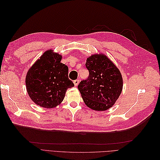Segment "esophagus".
<instances>
[{
	"label": "esophagus",
	"instance_id": "1",
	"mask_svg": "<svg viewBox=\"0 0 160 160\" xmlns=\"http://www.w3.org/2000/svg\"><path fill=\"white\" fill-rule=\"evenodd\" d=\"M73 83H74L75 86H77V85H79V80H78V79L75 80V81H73Z\"/></svg>",
	"mask_w": 160,
	"mask_h": 160
}]
</instances>
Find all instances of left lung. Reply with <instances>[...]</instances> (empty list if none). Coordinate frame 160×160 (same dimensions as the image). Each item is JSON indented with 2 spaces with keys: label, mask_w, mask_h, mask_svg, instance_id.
Here are the masks:
<instances>
[{
  "label": "left lung",
  "mask_w": 160,
  "mask_h": 160,
  "mask_svg": "<svg viewBox=\"0 0 160 160\" xmlns=\"http://www.w3.org/2000/svg\"><path fill=\"white\" fill-rule=\"evenodd\" d=\"M85 65L89 72V77L78 85L84 103L95 111L109 109L115 103L123 89L120 71L103 53L88 57Z\"/></svg>",
  "instance_id": "1"
}]
</instances>
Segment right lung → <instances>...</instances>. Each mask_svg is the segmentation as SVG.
Listing matches in <instances>:
<instances>
[{
    "label": "right lung",
    "instance_id": "right-lung-1",
    "mask_svg": "<svg viewBox=\"0 0 160 160\" xmlns=\"http://www.w3.org/2000/svg\"><path fill=\"white\" fill-rule=\"evenodd\" d=\"M62 55L52 49L46 51L27 72L28 96L40 107L56 108L63 101L68 88L74 87L68 77V67L61 62Z\"/></svg>",
    "mask_w": 160,
    "mask_h": 160
}]
</instances>
